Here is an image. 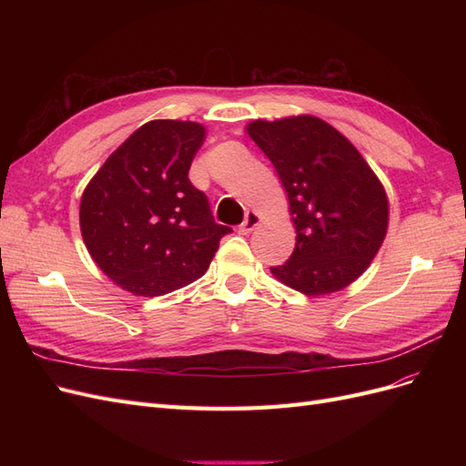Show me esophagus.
I'll list each match as a JSON object with an SVG mask.
<instances>
[{
  "label": "esophagus",
  "mask_w": 466,
  "mask_h": 466,
  "mask_svg": "<svg viewBox=\"0 0 466 466\" xmlns=\"http://www.w3.org/2000/svg\"><path fill=\"white\" fill-rule=\"evenodd\" d=\"M258 223H260V216L257 214V211H248L245 221H243L241 225H238V233H241V235H248L252 229L257 228Z\"/></svg>",
  "instance_id": "34e87169"
}]
</instances>
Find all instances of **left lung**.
Here are the masks:
<instances>
[{"mask_svg": "<svg viewBox=\"0 0 466 466\" xmlns=\"http://www.w3.org/2000/svg\"><path fill=\"white\" fill-rule=\"evenodd\" d=\"M286 188L298 237L289 260L270 268L305 295H327L356 281L389 228L385 187L346 136L311 115L247 126Z\"/></svg>", "mask_w": 466, "mask_h": 466, "instance_id": "1", "label": "left lung"}]
</instances>
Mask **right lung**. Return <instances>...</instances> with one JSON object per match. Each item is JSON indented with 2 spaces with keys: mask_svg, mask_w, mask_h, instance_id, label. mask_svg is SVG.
<instances>
[{
  "mask_svg": "<svg viewBox=\"0 0 466 466\" xmlns=\"http://www.w3.org/2000/svg\"><path fill=\"white\" fill-rule=\"evenodd\" d=\"M206 139L198 122H146L83 190L81 237L96 266L144 298L202 278L223 235L188 168Z\"/></svg>",
  "mask_w": 466,
  "mask_h": 466,
  "instance_id": "obj_1",
  "label": "right lung"
}]
</instances>
